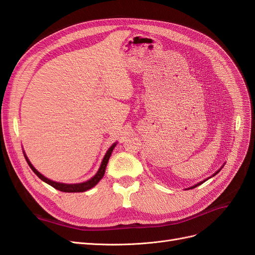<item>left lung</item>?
Masks as SVG:
<instances>
[{"label":"left lung","instance_id":"8db88e82","mask_svg":"<svg viewBox=\"0 0 255 255\" xmlns=\"http://www.w3.org/2000/svg\"><path fill=\"white\" fill-rule=\"evenodd\" d=\"M222 167H223V166H222ZM222 167H221V168H220V169H219V170H217V171H216V172H215V173H214V174H213V176H214V175H216V174H217V173H218V172H219V171H220V170H221V169H222ZM211 177H212V176H211ZM205 181H207V179H206V180H204V181H202V182H200V183H198V184H196V185H194V186H192V187H190V188H195V187H197V186H199V185H201V184H202V183H204V182H205Z\"/></svg>","mask_w":255,"mask_h":255}]
</instances>
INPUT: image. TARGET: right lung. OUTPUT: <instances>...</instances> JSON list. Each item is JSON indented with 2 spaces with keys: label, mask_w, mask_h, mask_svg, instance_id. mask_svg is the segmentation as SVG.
Returning <instances> with one entry per match:
<instances>
[{
  "label": "right lung",
  "mask_w": 255,
  "mask_h": 255,
  "mask_svg": "<svg viewBox=\"0 0 255 255\" xmlns=\"http://www.w3.org/2000/svg\"><path fill=\"white\" fill-rule=\"evenodd\" d=\"M116 144H117V143L115 142V143L111 146V148H110L109 150H107V152H106V154H105V156H104V158H103V160H102V163H101V166H100L99 170H98V172L96 173V175H95L94 177H91L90 180H88V181H86V182H83V183H79V184H64V183H58V182H54V181H52V180H49L48 177L43 176L40 172H38V171L36 170V169L34 168V166H33L32 164H30V161L28 160V158L26 157L25 154H24V157H25V159H26V161H27L28 166L30 167V169H32V170L34 171V173H35L38 177H39L40 180H42L43 182H45V183H48L49 185H51L52 187H54L55 189H58V190H60V191H64V192H83V191H86V190L92 188L94 186H96V185L100 182V180L102 179L104 173H105V169H106L107 163H109V159H110V157H111V155H112V152H113V150L115 149Z\"/></svg>",
  "instance_id": "add662e5"
}]
</instances>
